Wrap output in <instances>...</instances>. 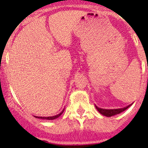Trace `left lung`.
<instances>
[{"mask_svg": "<svg viewBox=\"0 0 148 148\" xmlns=\"http://www.w3.org/2000/svg\"><path fill=\"white\" fill-rule=\"evenodd\" d=\"M131 104H132V103H131ZM131 104L127 106V107H125V108H118V109H103V108H98V107H97L96 105H95V107H96V109H97V110H98L99 112L101 113L102 115L106 116V117H111V116L118 114H120V113L123 112L124 110L127 109V108L131 105Z\"/></svg>", "mask_w": 148, "mask_h": 148, "instance_id": "1", "label": "left lung"}]
</instances>
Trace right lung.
Returning a JSON list of instances; mask_svg holds the SVG:
<instances>
[{"mask_svg": "<svg viewBox=\"0 0 148 148\" xmlns=\"http://www.w3.org/2000/svg\"><path fill=\"white\" fill-rule=\"evenodd\" d=\"M63 112H64V110L60 113V114H58L55 115V116H53V117H37V116H34L37 118H40V119H46V120H54L56 118H58V117H60V115L62 114Z\"/></svg>", "mask_w": 148, "mask_h": 148, "instance_id": "add662e5", "label": "right lung"}]
</instances>
